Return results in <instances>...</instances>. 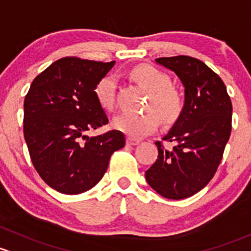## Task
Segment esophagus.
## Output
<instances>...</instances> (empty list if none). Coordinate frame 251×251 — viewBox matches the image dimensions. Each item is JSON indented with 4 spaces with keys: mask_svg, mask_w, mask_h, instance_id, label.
I'll return each instance as SVG.
<instances>
[{
    "mask_svg": "<svg viewBox=\"0 0 251 251\" xmlns=\"http://www.w3.org/2000/svg\"><path fill=\"white\" fill-rule=\"evenodd\" d=\"M139 144H140V141L136 140V139H133V138L126 139V145H131V146H135V145H139Z\"/></svg>",
    "mask_w": 251,
    "mask_h": 251,
    "instance_id": "obj_1",
    "label": "esophagus"
}]
</instances>
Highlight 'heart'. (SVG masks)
<instances>
[{"label": "heart", "instance_id": "heart-1", "mask_svg": "<svg viewBox=\"0 0 251 251\" xmlns=\"http://www.w3.org/2000/svg\"><path fill=\"white\" fill-rule=\"evenodd\" d=\"M131 77L145 89L149 90L146 107L153 108L144 113H120L112 120L113 128L123 131L131 138H143L149 135L158 126L159 118L170 123L181 111V98L170 86V78L164 72L153 66L141 65L131 71ZM116 79L113 76H105L95 86V97L100 106L110 110L115 102Z\"/></svg>", "mask_w": 251, "mask_h": 251}]
</instances>
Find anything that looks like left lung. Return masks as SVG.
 I'll list each match as a JSON object with an SVG mask.
<instances>
[{
	"instance_id": "1",
	"label": "left lung",
	"mask_w": 251,
	"mask_h": 251,
	"mask_svg": "<svg viewBox=\"0 0 251 251\" xmlns=\"http://www.w3.org/2000/svg\"><path fill=\"white\" fill-rule=\"evenodd\" d=\"M174 72L183 86V106L162 138L174 143L146 170V181L161 196L183 200L208 185L220 164L231 135L232 102L222 79L203 61L179 55L156 59Z\"/></svg>"
}]
</instances>
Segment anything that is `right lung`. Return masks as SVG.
I'll return each instance as SVG.
<instances>
[{"mask_svg": "<svg viewBox=\"0 0 251 251\" xmlns=\"http://www.w3.org/2000/svg\"><path fill=\"white\" fill-rule=\"evenodd\" d=\"M115 61L63 58L41 72L24 101V138L43 181L65 195L94 187L107 170L111 154L126 145L125 134L110 130L88 136L107 125L95 86Z\"/></svg>", "mask_w": 251, "mask_h": 251, "instance_id": "right-lung-1", "label": "right lung"}]
</instances>
